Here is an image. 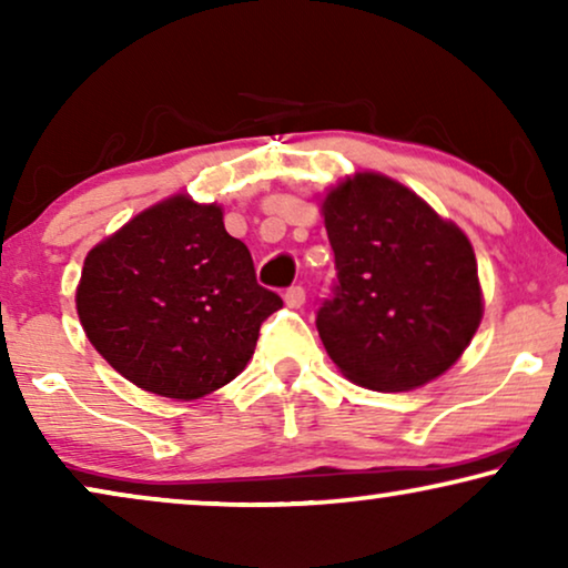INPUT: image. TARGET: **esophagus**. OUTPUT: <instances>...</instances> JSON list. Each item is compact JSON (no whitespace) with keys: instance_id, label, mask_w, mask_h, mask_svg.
<instances>
[{"instance_id":"obj_1","label":"esophagus","mask_w":568,"mask_h":568,"mask_svg":"<svg viewBox=\"0 0 568 568\" xmlns=\"http://www.w3.org/2000/svg\"><path fill=\"white\" fill-rule=\"evenodd\" d=\"M284 302H286V307L300 310L302 305H305V290H302V286H292V290L284 292Z\"/></svg>"}]
</instances>
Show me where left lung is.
Returning <instances> with one entry per match:
<instances>
[{
	"label": "left lung",
	"instance_id": "obj_1",
	"mask_svg": "<svg viewBox=\"0 0 568 568\" xmlns=\"http://www.w3.org/2000/svg\"><path fill=\"white\" fill-rule=\"evenodd\" d=\"M321 214L338 284L315 323L341 375L379 393L445 375L484 317L468 235L375 170L331 185Z\"/></svg>",
	"mask_w": 568,
	"mask_h": 568
}]
</instances>
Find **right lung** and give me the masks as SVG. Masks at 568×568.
Wrapping results in <instances>:
<instances>
[{"instance_id":"add662e5","label":"right lung","mask_w":568,"mask_h":568,"mask_svg":"<svg viewBox=\"0 0 568 568\" xmlns=\"http://www.w3.org/2000/svg\"><path fill=\"white\" fill-rule=\"evenodd\" d=\"M77 315L95 352L146 393L199 400L247 367L282 297L255 282L222 206L175 193L92 247Z\"/></svg>"}]
</instances>
